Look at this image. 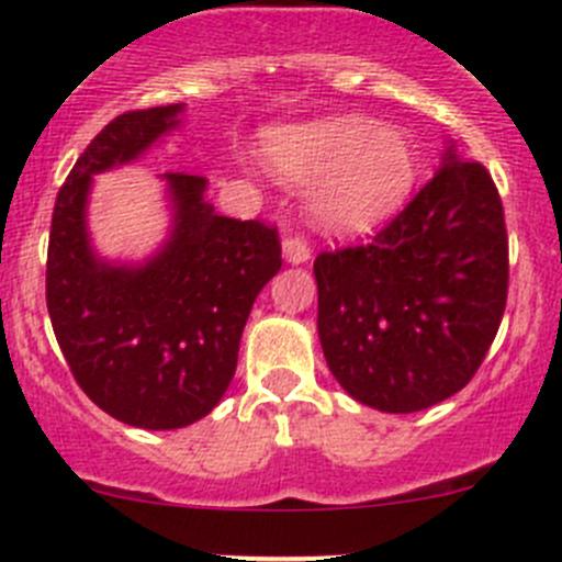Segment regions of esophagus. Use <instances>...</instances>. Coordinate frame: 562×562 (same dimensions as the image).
I'll list each match as a JSON object with an SVG mask.
<instances>
[{
  "instance_id": "obj_1",
  "label": "esophagus",
  "mask_w": 562,
  "mask_h": 562,
  "mask_svg": "<svg viewBox=\"0 0 562 562\" xmlns=\"http://www.w3.org/2000/svg\"><path fill=\"white\" fill-rule=\"evenodd\" d=\"M282 255H285L288 263H307L313 249H310L304 236H288V239L282 241Z\"/></svg>"
}]
</instances>
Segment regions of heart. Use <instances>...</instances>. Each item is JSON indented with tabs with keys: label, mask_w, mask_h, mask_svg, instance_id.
<instances>
[{
	"label": "heart",
	"mask_w": 562,
	"mask_h": 562,
	"mask_svg": "<svg viewBox=\"0 0 562 562\" xmlns=\"http://www.w3.org/2000/svg\"><path fill=\"white\" fill-rule=\"evenodd\" d=\"M266 157L280 179L313 181L310 206L334 234H361L391 217L418 179L416 140L400 127H375L367 116H328L271 130Z\"/></svg>",
	"instance_id": "1"
}]
</instances>
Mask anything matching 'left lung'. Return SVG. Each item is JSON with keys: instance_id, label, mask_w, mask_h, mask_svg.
<instances>
[{"instance_id": "8db88e82", "label": "left lung", "mask_w": 562, "mask_h": 562, "mask_svg": "<svg viewBox=\"0 0 562 562\" xmlns=\"http://www.w3.org/2000/svg\"><path fill=\"white\" fill-rule=\"evenodd\" d=\"M317 337L361 405L416 413L484 361L508 296V236L490 171L449 144L440 171L359 247L315 258Z\"/></svg>"}]
</instances>
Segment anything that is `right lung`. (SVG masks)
<instances>
[{"label": "right lung", "instance_id": "right-lung-1", "mask_svg": "<svg viewBox=\"0 0 562 562\" xmlns=\"http://www.w3.org/2000/svg\"><path fill=\"white\" fill-rule=\"evenodd\" d=\"M184 103L127 111L83 149L56 195L45 302L83 394L116 422L179 429L231 386L245 323L280 271L277 228L231 220L203 201L206 179L162 173L173 206L166 245L138 266L98 258L87 231L92 176L138 160L179 127Z\"/></svg>", "mask_w": 562, "mask_h": 562}]
</instances>
